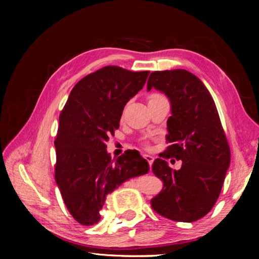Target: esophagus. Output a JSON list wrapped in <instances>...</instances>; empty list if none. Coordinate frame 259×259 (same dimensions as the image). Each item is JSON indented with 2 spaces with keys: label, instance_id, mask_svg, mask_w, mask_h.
I'll return each instance as SVG.
<instances>
[{
  "label": "esophagus",
  "instance_id": "esophagus-1",
  "mask_svg": "<svg viewBox=\"0 0 259 259\" xmlns=\"http://www.w3.org/2000/svg\"><path fill=\"white\" fill-rule=\"evenodd\" d=\"M143 156H144V159H146L148 161V163H150V164H152L153 162H154V156L148 155V154H144Z\"/></svg>",
  "mask_w": 259,
  "mask_h": 259
}]
</instances>
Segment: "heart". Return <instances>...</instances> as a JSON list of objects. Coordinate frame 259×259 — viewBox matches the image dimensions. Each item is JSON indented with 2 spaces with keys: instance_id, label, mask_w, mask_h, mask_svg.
I'll use <instances>...</instances> for the list:
<instances>
[{
  "instance_id": "1",
  "label": "heart",
  "mask_w": 259,
  "mask_h": 259,
  "mask_svg": "<svg viewBox=\"0 0 259 259\" xmlns=\"http://www.w3.org/2000/svg\"><path fill=\"white\" fill-rule=\"evenodd\" d=\"M157 96H159V95H152L151 97H150V99H152V98H155V97H157Z\"/></svg>"
}]
</instances>
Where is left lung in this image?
I'll list each match as a JSON object with an SVG mask.
<instances>
[{
  "mask_svg": "<svg viewBox=\"0 0 259 259\" xmlns=\"http://www.w3.org/2000/svg\"><path fill=\"white\" fill-rule=\"evenodd\" d=\"M169 98L171 116L166 121L170 146L153 163V172L163 181V190L151 203L155 211L176 222L192 223L204 217L221 194L231 152L216 105L207 88L185 69L151 73L147 90ZM183 161L172 170L163 158Z\"/></svg>",
  "mask_w": 259,
  "mask_h": 259,
  "instance_id": "obj_1",
  "label": "left lung"
}]
</instances>
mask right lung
<instances>
[{
	"mask_svg": "<svg viewBox=\"0 0 259 259\" xmlns=\"http://www.w3.org/2000/svg\"><path fill=\"white\" fill-rule=\"evenodd\" d=\"M148 74L105 66L76 83L60 113L56 182L68 211L82 225L100 221L109 193L150 171L138 151L128 150L113 160L106 150L125 104L143 89Z\"/></svg>",
	"mask_w": 259,
	"mask_h": 259,
	"instance_id": "obj_1",
	"label": "right lung"
}]
</instances>
